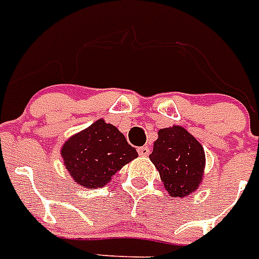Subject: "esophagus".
<instances>
[{"mask_svg":"<svg viewBox=\"0 0 259 259\" xmlns=\"http://www.w3.org/2000/svg\"><path fill=\"white\" fill-rule=\"evenodd\" d=\"M138 154H140L141 156H147L150 154V149L147 146L138 147Z\"/></svg>","mask_w":259,"mask_h":259,"instance_id":"esophagus-1","label":"esophagus"}]
</instances>
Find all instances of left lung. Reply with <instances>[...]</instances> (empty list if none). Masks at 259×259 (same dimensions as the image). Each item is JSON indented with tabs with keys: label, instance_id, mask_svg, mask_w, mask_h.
Segmentation results:
<instances>
[{
	"label": "left lung",
	"instance_id": "left-lung-1",
	"mask_svg": "<svg viewBox=\"0 0 259 259\" xmlns=\"http://www.w3.org/2000/svg\"><path fill=\"white\" fill-rule=\"evenodd\" d=\"M150 160L171 197L190 196L203 183L205 153L183 126L172 125L158 132Z\"/></svg>",
	"mask_w": 259,
	"mask_h": 259
}]
</instances>
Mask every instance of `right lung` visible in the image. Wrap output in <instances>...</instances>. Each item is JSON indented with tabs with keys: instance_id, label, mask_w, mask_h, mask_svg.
I'll return each instance as SVG.
<instances>
[{
	"instance_id": "add662e5",
	"label": "right lung",
	"mask_w": 259,
	"mask_h": 259,
	"mask_svg": "<svg viewBox=\"0 0 259 259\" xmlns=\"http://www.w3.org/2000/svg\"><path fill=\"white\" fill-rule=\"evenodd\" d=\"M60 155L73 182L84 188H100L125 164L138 156L116 126L100 118L63 143Z\"/></svg>"
}]
</instances>
